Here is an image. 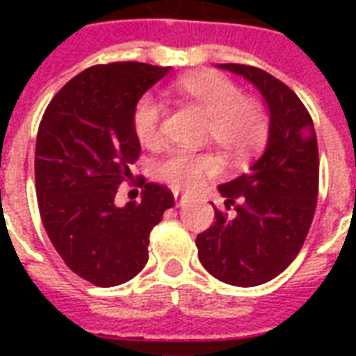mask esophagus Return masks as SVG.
Here are the masks:
<instances>
[{
    "instance_id": "obj_1",
    "label": "esophagus",
    "mask_w": 356,
    "mask_h": 356,
    "mask_svg": "<svg viewBox=\"0 0 356 356\" xmlns=\"http://www.w3.org/2000/svg\"><path fill=\"white\" fill-rule=\"evenodd\" d=\"M173 196H175V204H177V206H183V202H185V196H183V194H179V193H175Z\"/></svg>"
}]
</instances>
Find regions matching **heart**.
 I'll return each instance as SVG.
<instances>
[{"label":"heart","mask_w":356,"mask_h":356,"mask_svg":"<svg viewBox=\"0 0 356 356\" xmlns=\"http://www.w3.org/2000/svg\"><path fill=\"white\" fill-rule=\"evenodd\" d=\"M171 93L206 116V140H213L232 160H248L267 145L270 116L265 104L254 95L242 93V88L229 76L221 72L185 76L171 86ZM131 127L143 147H160L163 143L162 102L152 95L140 97L133 108ZM219 171L221 160L213 152L173 150L156 165V175L179 191L196 188Z\"/></svg>","instance_id":"1"}]
</instances>
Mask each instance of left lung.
<instances>
[{
  "mask_svg": "<svg viewBox=\"0 0 356 356\" xmlns=\"http://www.w3.org/2000/svg\"><path fill=\"white\" fill-rule=\"evenodd\" d=\"M221 68L259 89L270 133L252 171L217 186L225 209L213 208L216 223L196 236V248L209 275L250 288L280 275L305 242L318 196V145L309 110L286 83L255 66Z\"/></svg>",
  "mask_w": 356,
  "mask_h": 356,
  "instance_id": "1",
  "label": "left lung"
}]
</instances>
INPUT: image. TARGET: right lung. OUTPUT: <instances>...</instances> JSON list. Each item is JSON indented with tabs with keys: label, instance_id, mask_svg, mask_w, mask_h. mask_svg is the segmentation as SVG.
Instances as JSON below:
<instances>
[{
	"label": "right lung",
	"instance_id": "obj_1",
	"mask_svg": "<svg viewBox=\"0 0 356 356\" xmlns=\"http://www.w3.org/2000/svg\"><path fill=\"white\" fill-rule=\"evenodd\" d=\"M168 72L147 63L91 66L51 99L40 122L35 194L43 227L66 267L101 288L139 275L150 231L175 206L168 186L143 177L131 183L145 186L140 200L114 204L140 154L133 108Z\"/></svg>",
	"mask_w": 356,
	"mask_h": 356
}]
</instances>
